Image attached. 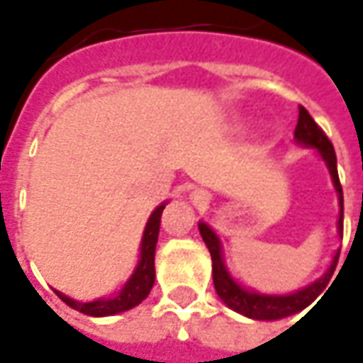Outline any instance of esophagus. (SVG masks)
I'll list each match as a JSON object with an SVG mask.
<instances>
[{"instance_id":"obj_1","label":"esophagus","mask_w":363,"mask_h":363,"mask_svg":"<svg viewBox=\"0 0 363 363\" xmlns=\"http://www.w3.org/2000/svg\"><path fill=\"white\" fill-rule=\"evenodd\" d=\"M191 201H193V205H197V207H205V205H209L211 195H209L207 191H203V189H197V191L191 193Z\"/></svg>"}]
</instances>
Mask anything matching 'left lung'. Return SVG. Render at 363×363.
Returning <instances> with one entry per match:
<instances>
[{"instance_id":"1","label":"left lung","mask_w":363,"mask_h":363,"mask_svg":"<svg viewBox=\"0 0 363 363\" xmlns=\"http://www.w3.org/2000/svg\"><path fill=\"white\" fill-rule=\"evenodd\" d=\"M294 140L298 144H303V146L317 148V152L321 154V158L329 168L333 184H335V191L339 195V207H341L337 229L339 233H343V191H341V182H339L335 150H333V144L329 142V138L315 123V119L311 118V113L303 105H298V121H296V128H294ZM199 231H201L203 242L207 244L209 252H211L213 284H215V291L219 294V298L229 308H233L235 313H242V315L250 317V319H256V321H276V319L289 317V315H294V313L308 307L327 289L339 260V254H335V258H333L325 276L315 280L313 284L305 286L303 291H296L292 294H280V296L278 294H260V292L245 291L229 276L228 268L223 264V256H221V244H219V238L215 235V231L203 221L199 223Z\"/></svg>"}]
</instances>
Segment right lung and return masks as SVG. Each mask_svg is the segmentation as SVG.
Wrapping results in <instances>:
<instances>
[{
  "mask_svg": "<svg viewBox=\"0 0 363 363\" xmlns=\"http://www.w3.org/2000/svg\"><path fill=\"white\" fill-rule=\"evenodd\" d=\"M166 203L158 205L154 213L150 215L146 229H144V238H142V247H140V262L135 266L132 278L123 284V289L111 296V298H97L91 303H79L72 301L67 294L56 291L58 298L62 303H67L69 307L83 313V315H91V317H109V315H118L123 311H130L135 305H140L148 294H150L152 286H154V252H156V242H158V231H160V217L164 211Z\"/></svg>",
  "mask_w": 363,
  "mask_h": 363,
  "instance_id": "1",
  "label": "right lung"
}]
</instances>
